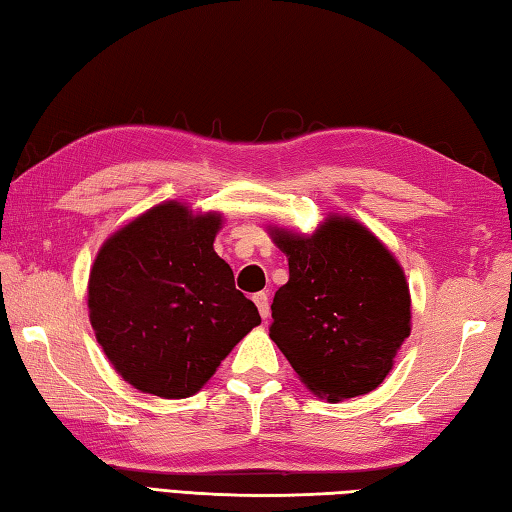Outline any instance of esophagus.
Instances as JSON below:
<instances>
[{
	"label": "esophagus",
	"mask_w": 512,
	"mask_h": 512,
	"mask_svg": "<svg viewBox=\"0 0 512 512\" xmlns=\"http://www.w3.org/2000/svg\"><path fill=\"white\" fill-rule=\"evenodd\" d=\"M253 302L257 304V311L262 315L264 320L271 318V304H268V295L266 293H255L253 295Z\"/></svg>",
	"instance_id": "1"
}]
</instances>
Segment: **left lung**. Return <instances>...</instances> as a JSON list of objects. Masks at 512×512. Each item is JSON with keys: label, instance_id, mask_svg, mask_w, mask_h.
Instances as JSON below:
<instances>
[{"label": "left lung", "instance_id": "obj_1", "mask_svg": "<svg viewBox=\"0 0 512 512\" xmlns=\"http://www.w3.org/2000/svg\"><path fill=\"white\" fill-rule=\"evenodd\" d=\"M288 282L275 293L271 340L302 383L327 401L383 383L410 336V288L367 228L331 217L311 237L275 232Z\"/></svg>", "mask_w": 512, "mask_h": 512}]
</instances>
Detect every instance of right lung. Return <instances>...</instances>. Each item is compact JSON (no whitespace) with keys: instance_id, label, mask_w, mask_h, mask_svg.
Wrapping results in <instances>:
<instances>
[{"instance_id":"obj_1","label":"right lung","mask_w":512,"mask_h":512,"mask_svg":"<svg viewBox=\"0 0 512 512\" xmlns=\"http://www.w3.org/2000/svg\"><path fill=\"white\" fill-rule=\"evenodd\" d=\"M219 226V215L192 217L170 201L100 248L89 277L91 327L114 369L141 392H199L262 322L212 248Z\"/></svg>"}]
</instances>
